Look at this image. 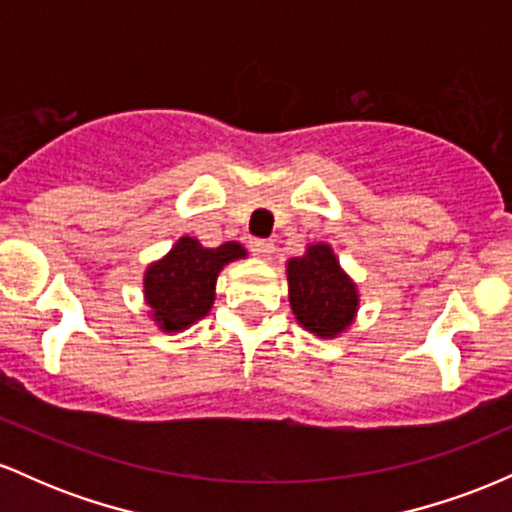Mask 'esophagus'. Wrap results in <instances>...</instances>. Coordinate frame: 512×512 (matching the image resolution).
<instances>
[{
    "mask_svg": "<svg viewBox=\"0 0 512 512\" xmlns=\"http://www.w3.org/2000/svg\"><path fill=\"white\" fill-rule=\"evenodd\" d=\"M250 250H252V255L262 257V260H269V257H272V252H274V243H272V240H264V238H252L250 240Z\"/></svg>",
    "mask_w": 512,
    "mask_h": 512,
    "instance_id": "1",
    "label": "esophagus"
}]
</instances>
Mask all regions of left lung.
Here are the masks:
<instances>
[{
  "label": "left lung",
  "instance_id": "left-lung-1",
  "mask_svg": "<svg viewBox=\"0 0 512 512\" xmlns=\"http://www.w3.org/2000/svg\"><path fill=\"white\" fill-rule=\"evenodd\" d=\"M289 301L296 320L317 337H337L354 320L358 293L339 267L330 245H310L303 257L286 264Z\"/></svg>",
  "mask_w": 512,
  "mask_h": 512
}]
</instances>
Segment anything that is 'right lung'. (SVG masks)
I'll list each match as a JSON object with an SVG mask.
<instances>
[{
  "instance_id": "right-lung-1",
  "label": "right lung",
  "mask_w": 512,
  "mask_h": 512,
  "mask_svg": "<svg viewBox=\"0 0 512 512\" xmlns=\"http://www.w3.org/2000/svg\"><path fill=\"white\" fill-rule=\"evenodd\" d=\"M238 257H245L243 245L238 243L202 248L195 238H180L175 248L144 274V296L158 327L178 332L202 320L214 303L216 276L223 264Z\"/></svg>"
}]
</instances>
